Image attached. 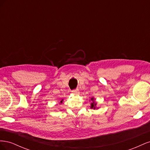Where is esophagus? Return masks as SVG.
Listing matches in <instances>:
<instances>
[{"mask_svg": "<svg viewBox=\"0 0 150 150\" xmlns=\"http://www.w3.org/2000/svg\"><path fill=\"white\" fill-rule=\"evenodd\" d=\"M72 93L73 94H74V95L78 94L79 93V90H78V89H74V90H72Z\"/></svg>", "mask_w": 150, "mask_h": 150, "instance_id": "34e87169", "label": "esophagus"}]
</instances>
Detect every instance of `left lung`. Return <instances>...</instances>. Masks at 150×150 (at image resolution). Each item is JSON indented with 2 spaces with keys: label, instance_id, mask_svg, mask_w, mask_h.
I'll return each instance as SVG.
<instances>
[{
  "label": "left lung",
  "instance_id": "1",
  "mask_svg": "<svg viewBox=\"0 0 150 150\" xmlns=\"http://www.w3.org/2000/svg\"><path fill=\"white\" fill-rule=\"evenodd\" d=\"M93 98L91 99V100H93ZM96 103H94V102H93V103H92L91 104V108H93V109H95V106H96Z\"/></svg>",
  "mask_w": 150,
  "mask_h": 150
}]
</instances>
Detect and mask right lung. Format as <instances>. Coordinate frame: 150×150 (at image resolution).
Segmentation results:
<instances>
[{"label": "right lung", "instance_id": "right-lung-1", "mask_svg": "<svg viewBox=\"0 0 150 150\" xmlns=\"http://www.w3.org/2000/svg\"><path fill=\"white\" fill-rule=\"evenodd\" d=\"M62 101H61V103H62Z\"/></svg>", "mask_w": 150, "mask_h": 150}]
</instances>
